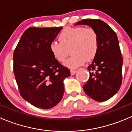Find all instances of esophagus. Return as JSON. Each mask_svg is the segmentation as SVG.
Wrapping results in <instances>:
<instances>
[{
  "mask_svg": "<svg viewBox=\"0 0 132 132\" xmlns=\"http://www.w3.org/2000/svg\"><path fill=\"white\" fill-rule=\"evenodd\" d=\"M75 73H76V70H70V73H71V75H73Z\"/></svg>",
  "mask_w": 132,
  "mask_h": 132,
  "instance_id": "34e87169",
  "label": "esophagus"
}]
</instances>
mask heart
<instances>
[{"label":"heart","instance_id":"1","mask_svg":"<svg viewBox=\"0 0 132 132\" xmlns=\"http://www.w3.org/2000/svg\"><path fill=\"white\" fill-rule=\"evenodd\" d=\"M59 40L51 43L50 50L56 61L63 62L70 50L72 56L64 63L70 68H77L86 61H92L98 52V35L92 28L67 27L59 35Z\"/></svg>","mask_w":132,"mask_h":132}]
</instances>
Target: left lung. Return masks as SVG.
Listing matches in <instances>:
<instances>
[{
  "instance_id": "8db88e82",
  "label": "left lung",
  "mask_w": 132,
  "mask_h": 132,
  "mask_svg": "<svg viewBox=\"0 0 132 132\" xmlns=\"http://www.w3.org/2000/svg\"><path fill=\"white\" fill-rule=\"evenodd\" d=\"M84 24L97 32L98 50L92 63L88 67L89 79L83 86L85 93L98 102L116 94L122 84V57L116 32L99 19H84L75 26Z\"/></svg>"
}]
</instances>
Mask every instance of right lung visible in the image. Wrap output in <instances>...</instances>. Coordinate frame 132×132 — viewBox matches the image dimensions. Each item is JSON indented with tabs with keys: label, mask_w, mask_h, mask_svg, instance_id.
Returning <instances> with one entry per match:
<instances>
[{
	"label": "right lung",
	"mask_w": 132,
	"mask_h": 132,
	"mask_svg": "<svg viewBox=\"0 0 132 132\" xmlns=\"http://www.w3.org/2000/svg\"><path fill=\"white\" fill-rule=\"evenodd\" d=\"M62 27L27 29L13 53V71L20 95L34 106L49 109L64 94L68 68L53 57L50 45Z\"/></svg>",
	"instance_id": "1"
}]
</instances>
